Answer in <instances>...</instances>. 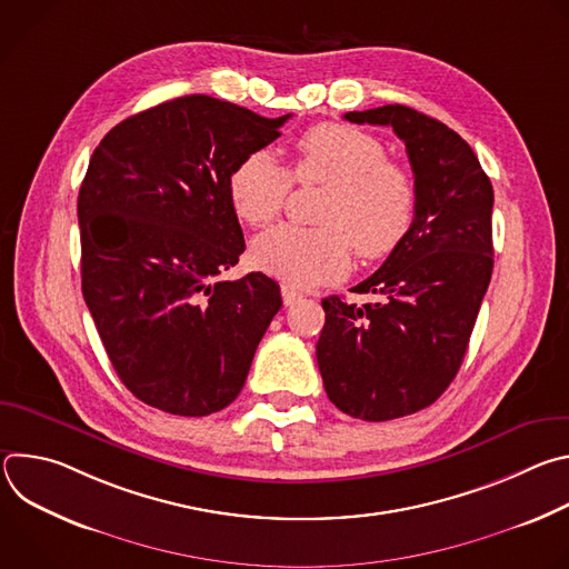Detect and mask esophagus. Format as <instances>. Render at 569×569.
Masks as SVG:
<instances>
[{
  "label": "esophagus",
  "instance_id": "esophagus-1",
  "mask_svg": "<svg viewBox=\"0 0 569 569\" xmlns=\"http://www.w3.org/2000/svg\"><path fill=\"white\" fill-rule=\"evenodd\" d=\"M281 297H283V303H286V306H292V303H297V301L301 299V292L295 290L292 286L283 283V286H281Z\"/></svg>",
  "mask_w": 569,
  "mask_h": 569
}]
</instances>
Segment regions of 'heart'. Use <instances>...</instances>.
<instances>
[{"label":"heart","instance_id":"obj_1","mask_svg":"<svg viewBox=\"0 0 569 569\" xmlns=\"http://www.w3.org/2000/svg\"><path fill=\"white\" fill-rule=\"evenodd\" d=\"M299 184H327L315 220L303 229L279 224L254 240V263L292 286H319L342 277L351 246L362 261L391 254L417 213V184L373 134L349 123H319L295 141L288 173L268 150L242 157L227 178L233 213L252 227L272 222Z\"/></svg>","mask_w":569,"mask_h":569}]
</instances>
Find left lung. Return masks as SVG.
I'll list each match as a JSON object with an SVG mask.
<instances>
[{
    "mask_svg": "<svg viewBox=\"0 0 569 569\" xmlns=\"http://www.w3.org/2000/svg\"><path fill=\"white\" fill-rule=\"evenodd\" d=\"M345 119L391 126L402 139L417 213L400 246L353 288L376 301L321 299L317 365L338 410L391 421L432 405L463 362L493 272V187L472 148L423 112L396 103Z\"/></svg>",
    "mask_w": 569,
    "mask_h": 569,
    "instance_id": "obj_1",
    "label": "left lung"
}]
</instances>
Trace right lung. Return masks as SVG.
<instances>
[{"label":"right lung","mask_w":569,"mask_h":569,"mask_svg":"<svg viewBox=\"0 0 569 569\" xmlns=\"http://www.w3.org/2000/svg\"><path fill=\"white\" fill-rule=\"evenodd\" d=\"M288 119L191 94L128 117L92 152L83 297L117 376L150 408L207 417L246 385L281 292L263 272L220 279L246 250L227 178Z\"/></svg>","instance_id":"right-lung-1"}]
</instances>
